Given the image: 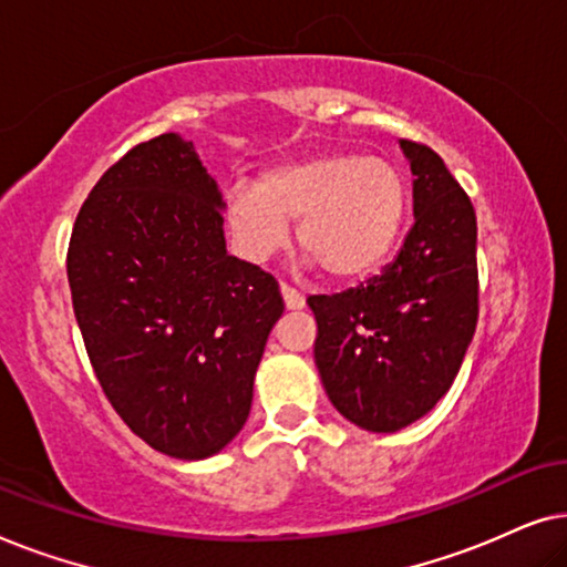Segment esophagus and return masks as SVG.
Here are the masks:
<instances>
[{"label": "esophagus", "instance_id": "obj_1", "mask_svg": "<svg viewBox=\"0 0 567 567\" xmlns=\"http://www.w3.org/2000/svg\"><path fill=\"white\" fill-rule=\"evenodd\" d=\"M281 297H284L286 309H301V307H305V293L291 289V286L281 284Z\"/></svg>", "mask_w": 567, "mask_h": 567}]
</instances>
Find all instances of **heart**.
Segmentation results:
<instances>
[{"mask_svg": "<svg viewBox=\"0 0 567 567\" xmlns=\"http://www.w3.org/2000/svg\"><path fill=\"white\" fill-rule=\"evenodd\" d=\"M408 216V183L398 165L361 154L270 167L258 185L227 196V221L243 252L266 260L299 221L301 250L332 278H359L382 266Z\"/></svg>", "mask_w": 567, "mask_h": 567, "instance_id": "obj_1", "label": "heart"}]
</instances>
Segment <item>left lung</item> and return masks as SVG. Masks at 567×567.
<instances>
[{
	"label": "left lung",
	"instance_id": "8db88e82",
	"mask_svg": "<svg viewBox=\"0 0 567 567\" xmlns=\"http://www.w3.org/2000/svg\"><path fill=\"white\" fill-rule=\"evenodd\" d=\"M415 221L398 258L367 284L309 297L315 363L336 410L394 433L449 392L477 328V216L431 146L400 142Z\"/></svg>",
	"mask_w": 567,
	"mask_h": 567
}]
</instances>
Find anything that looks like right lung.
<instances>
[{
    "instance_id": "1",
    "label": "right lung",
    "mask_w": 567,
    "mask_h": 567,
    "mask_svg": "<svg viewBox=\"0 0 567 567\" xmlns=\"http://www.w3.org/2000/svg\"><path fill=\"white\" fill-rule=\"evenodd\" d=\"M224 200L193 142L162 134L105 169L66 252L74 317L123 423L157 452L206 460L243 431L284 299L227 255Z\"/></svg>"
}]
</instances>
